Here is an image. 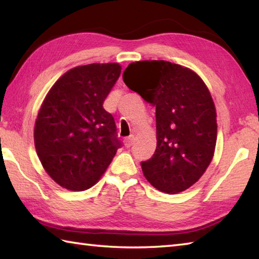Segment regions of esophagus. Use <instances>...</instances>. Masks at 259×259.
I'll return each instance as SVG.
<instances>
[{"instance_id": "obj_1", "label": "esophagus", "mask_w": 259, "mask_h": 259, "mask_svg": "<svg viewBox=\"0 0 259 259\" xmlns=\"http://www.w3.org/2000/svg\"><path fill=\"white\" fill-rule=\"evenodd\" d=\"M134 142H135V136H134V135L129 136V137L125 138V140H124L125 147H131V146L134 145Z\"/></svg>"}]
</instances>
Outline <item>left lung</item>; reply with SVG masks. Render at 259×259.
Listing matches in <instances>:
<instances>
[{"label": "left lung", "mask_w": 259, "mask_h": 259, "mask_svg": "<svg viewBox=\"0 0 259 259\" xmlns=\"http://www.w3.org/2000/svg\"><path fill=\"white\" fill-rule=\"evenodd\" d=\"M123 81L156 107L157 146L140 163L144 176L166 194L188 189L208 167L216 145V111L207 87L190 69L163 60L130 63Z\"/></svg>", "instance_id": "left-lung-1"}]
</instances>
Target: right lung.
Returning <instances> with one entry per match:
<instances>
[{
  "instance_id": "obj_1",
  "label": "right lung",
  "mask_w": 259,
  "mask_h": 259,
  "mask_svg": "<svg viewBox=\"0 0 259 259\" xmlns=\"http://www.w3.org/2000/svg\"><path fill=\"white\" fill-rule=\"evenodd\" d=\"M117 63H92L64 73L51 88L35 123L41 165L65 189H89L122 144L114 117L103 107L120 77Z\"/></svg>"
}]
</instances>
